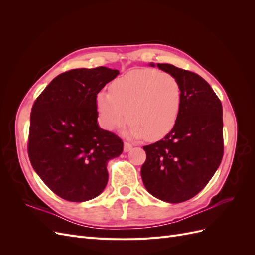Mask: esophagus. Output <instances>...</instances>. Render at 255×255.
Masks as SVG:
<instances>
[{"label":"esophagus","mask_w":255,"mask_h":255,"mask_svg":"<svg viewBox=\"0 0 255 255\" xmlns=\"http://www.w3.org/2000/svg\"><path fill=\"white\" fill-rule=\"evenodd\" d=\"M132 149H133V144L128 141H125V144H123V150H125V152H128Z\"/></svg>","instance_id":"34e87169"}]
</instances>
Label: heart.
I'll return each mask as SVG.
<instances>
[{
  "label": "heart",
  "instance_id": "heart-1",
  "mask_svg": "<svg viewBox=\"0 0 255 255\" xmlns=\"http://www.w3.org/2000/svg\"><path fill=\"white\" fill-rule=\"evenodd\" d=\"M182 87L173 74L157 69H133L116 79L110 92L96 96L101 125L106 129L120 128L126 120L128 133L156 140L170 133L179 119Z\"/></svg>",
  "mask_w": 255,
  "mask_h": 255
}]
</instances>
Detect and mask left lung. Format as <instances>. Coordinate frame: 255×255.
I'll list each match as a JSON object with an SVG mask.
<instances>
[{
  "label": "left lung",
  "mask_w": 255,
  "mask_h": 255,
  "mask_svg": "<svg viewBox=\"0 0 255 255\" xmlns=\"http://www.w3.org/2000/svg\"><path fill=\"white\" fill-rule=\"evenodd\" d=\"M157 67L179 80L181 112L170 133L143 146L146 158L141 177L152 196L168 203H181L198 195L221 163L222 105L199 74L169 64Z\"/></svg>",
  "instance_id": "left-lung-1"
}]
</instances>
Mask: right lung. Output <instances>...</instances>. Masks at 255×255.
Listing matches in <instances>:
<instances>
[{"instance_id": "obj_1", "label": "right lung", "mask_w": 255, "mask_h": 255, "mask_svg": "<svg viewBox=\"0 0 255 255\" xmlns=\"http://www.w3.org/2000/svg\"><path fill=\"white\" fill-rule=\"evenodd\" d=\"M119 74L106 67L72 69L56 76L30 113L27 152L36 173L67 201L98 197L109 181L107 161L123 141L98 126L96 96Z\"/></svg>"}]
</instances>
